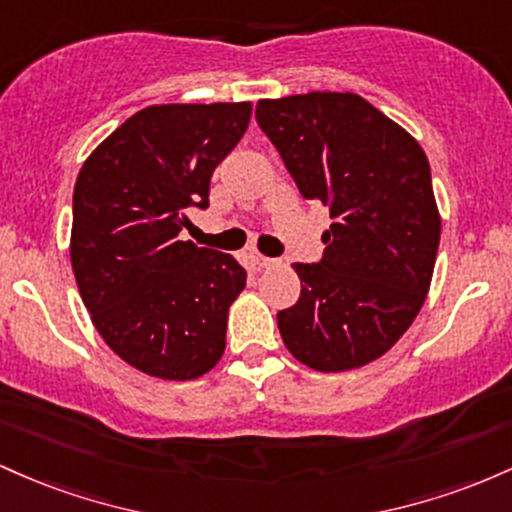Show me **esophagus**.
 <instances>
[{"label": "esophagus", "instance_id": "34e87169", "mask_svg": "<svg viewBox=\"0 0 512 512\" xmlns=\"http://www.w3.org/2000/svg\"><path fill=\"white\" fill-rule=\"evenodd\" d=\"M254 261H256L258 268H271V266H275V258H268V256H261V254H256Z\"/></svg>", "mask_w": 512, "mask_h": 512}]
</instances>
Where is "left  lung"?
<instances>
[{
	"label": "left lung",
	"mask_w": 512,
	"mask_h": 512,
	"mask_svg": "<svg viewBox=\"0 0 512 512\" xmlns=\"http://www.w3.org/2000/svg\"><path fill=\"white\" fill-rule=\"evenodd\" d=\"M258 128L307 200L331 212L317 263H292L300 300L278 312L287 350L321 372L372 363L426 302L440 244L421 145L358 94L263 99Z\"/></svg>",
	"instance_id": "obj_1"
}]
</instances>
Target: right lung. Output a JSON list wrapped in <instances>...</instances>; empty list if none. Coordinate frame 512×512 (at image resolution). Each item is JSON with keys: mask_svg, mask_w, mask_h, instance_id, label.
<instances>
[{"mask_svg": "<svg viewBox=\"0 0 512 512\" xmlns=\"http://www.w3.org/2000/svg\"><path fill=\"white\" fill-rule=\"evenodd\" d=\"M249 118V101L147 106L91 152L74 183L82 300L113 353L152 377L195 380L225 353L246 271L181 234L188 210L210 205L212 171Z\"/></svg>", "mask_w": 512, "mask_h": 512, "instance_id": "add662e5", "label": "right lung"}]
</instances>
